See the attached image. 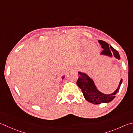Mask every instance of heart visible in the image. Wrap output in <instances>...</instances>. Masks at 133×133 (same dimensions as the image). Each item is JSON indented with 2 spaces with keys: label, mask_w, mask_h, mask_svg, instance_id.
Masks as SVG:
<instances>
[{
  "label": "heart",
  "mask_w": 133,
  "mask_h": 133,
  "mask_svg": "<svg viewBox=\"0 0 133 133\" xmlns=\"http://www.w3.org/2000/svg\"><path fill=\"white\" fill-rule=\"evenodd\" d=\"M86 43H87V42L85 41H82V44H83V45H85ZM91 45L92 44H90V45Z\"/></svg>",
  "instance_id": "b5f03b06"
}]
</instances>
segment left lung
Listing matches in <instances>:
<instances>
[{
	"instance_id": "left-lung-1",
	"label": "left lung",
	"mask_w": 133,
	"mask_h": 133,
	"mask_svg": "<svg viewBox=\"0 0 133 133\" xmlns=\"http://www.w3.org/2000/svg\"><path fill=\"white\" fill-rule=\"evenodd\" d=\"M98 42L101 45L103 50L101 53V55L105 56L112 58L114 56L116 59H120V56L116 50L114 49L111 45H109L103 41L98 40ZM78 79L77 82V85L83 92V95L85 99L93 104H100L103 103H109L115 98V95L119 91V89L122 83L123 79H121L119 84L113 92L112 94H106L98 90L94 79L91 78L85 72L78 71Z\"/></svg>"
}]
</instances>
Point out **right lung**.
Masks as SVG:
<instances>
[{
  "mask_svg": "<svg viewBox=\"0 0 133 133\" xmlns=\"http://www.w3.org/2000/svg\"><path fill=\"white\" fill-rule=\"evenodd\" d=\"M65 76H65V75H64V76H63V77L62 78V80H63V79L65 78Z\"/></svg>",
  "mask_w": 133,
  "mask_h": 133,
  "instance_id": "1",
  "label": "right lung"
}]
</instances>
